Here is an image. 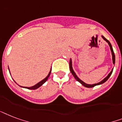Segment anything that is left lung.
<instances>
[{"label": "left lung", "mask_w": 122, "mask_h": 122, "mask_svg": "<svg viewBox=\"0 0 122 122\" xmlns=\"http://www.w3.org/2000/svg\"><path fill=\"white\" fill-rule=\"evenodd\" d=\"M102 37L104 39V40L106 41V42L108 43V44H109V47H110V49H111V53H112V59H113V64H115V53H114V51H113V48H112V46H111V43H110V42H109V41L107 40V39H106L104 37V36H102ZM69 69H70V71H71V72L72 74L74 76V77L75 78V79H76L78 81H79L81 84H82L84 86H85V87H87V88H92V87H94L96 85H101V84L104 83V82H106V81H107L108 79H109V78L110 77V76L111 75V74H112V72H113V69H112V70H111V71L109 72V74L107 75L106 77L103 80H102L101 81L99 82V83H95V84H93V85H89V84H86L85 83V82H83V81H81V80H80V78H78V76H76V73L74 72V71H73V69H72V60L71 59H70V62H69Z\"/></svg>", "instance_id": "left-lung-1"}]
</instances>
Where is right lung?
Returning a JSON list of instances; mask_svg holds the SVG:
<instances>
[{
	"mask_svg": "<svg viewBox=\"0 0 122 122\" xmlns=\"http://www.w3.org/2000/svg\"><path fill=\"white\" fill-rule=\"evenodd\" d=\"M51 71V68L50 71V72H49V74H48V75L47 76V77L44 78V80H42V81H41L40 82H39L38 83H37L36 85L33 86H30V87H23V88H28V89H30V90H36V89H37V88H38L39 87H40L42 85H43V84H44V83H45V82H46V81L48 80V78H49V76H50V75ZM21 87H22V86H21Z\"/></svg>",
	"mask_w": 122,
	"mask_h": 122,
	"instance_id": "1",
	"label": "right lung"
}]
</instances>
